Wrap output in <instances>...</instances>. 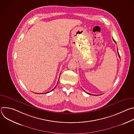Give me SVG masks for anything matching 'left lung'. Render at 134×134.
<instances>
[{
	"label": "left lung",
	"instance_id": "left-lung-1",
	"mask_svg": "<svg viewBox=\"0 0 134 134\" xmlns=\"http://www.w3.org/2000/svg\"><path fill=\"white\" fill-rule=\"evenodd\" d=\"M113 41H114V42H115V43H116V41H114V39H113ZM117 52H118V55H119V57H120V55H119V52H118V49H117ZM86 93H87V94H90V95H92V94H91V93H87V92H86Z\"/></svg>",
	"mask_w": 134,
	"mask_h": 134
}]
</instances>
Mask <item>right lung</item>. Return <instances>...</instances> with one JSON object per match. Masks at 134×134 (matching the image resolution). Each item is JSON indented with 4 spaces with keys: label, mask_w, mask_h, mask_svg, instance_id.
I'll list each match as a JSON object with an SVG mask.
<instances>
[{
    "label": "right lung",
    "mask_w": 134,
    "mask_h": 134,
    "mask_svg": "<svg viewBox=\"0 0 134 134\" xmlns=\"http://www.w3.org/2000/svg\"><path fill=\"white\" fill-rule=\"evenodd\" d=\"M58 81H59V80H58ZM57 84H58V83H57ZM57 85H56V86L54 87V88H55V87L57 86ZM54 88H53V89H52V90L51 91H52V90H53L54 89ZM49 92H47V93H49ZM36 94H37V93H36ZM40 94H44V93H40Z\"/></svg>",
    "instance_id": "obj_1"
}]
</instances>
